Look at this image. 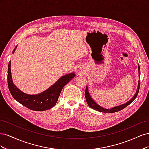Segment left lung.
Here are the masks:
<instances>
[{
  "label": "left lung",
  "mask_w": 149,
  "mask_h": 149,
  "mask_svg": "<svg viewBox=\"0 0 149 149\" xmlns=\"http://www.w3.org/2000/svg\"><path fill=\"white\" fill-rule=\"evenodd\" d=\"M138 68H139V76H140V75H141V71H140L139 65L138 66ZM139 88H140V81H139L138 88H137V90L136 91V93L135 94V95L134 96L132 99H131V100H130L129 102L124 104H123V105H120V106H117V107H114L113 108H111V109H104V108H103V107H101L100 106H99L98 104H97L93 101V100L91 97V96H90L87 87L86 88V90H85L86 101L88 106L91 108H92V109H94V110H96L97 111L102 112H106V113H112V112H118L119 111H121L122 109H124L125 107H126L127 106H129L130 103H132L134 101L135 99L137 97V96L138 95V93H139Z\"/></svg>",
  "instance_id": "1"
}]
</instances>
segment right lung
<instances>
[{
  "instance_id": "add662e5",
  "label": "right lung",
  "mask_w": 149,
  "mask_h": 149,
  "mask_svg": "<svg viewBox=\"0 0 149 149\" xmlns=\"http://www.w3.org/2000/svg\"><path fill=\"white\" fill-rule=\"evenodd\" d=\"M15 48L13 53L15 52ZM10 63L11 61H10L8 63L7 73L8 87L10 94L21 104L29 109L36 111H45L55 106L62 89L75 76L74 73L65 75L46 91L36 95H29L22 92L13 84L11 76Z\"/></svg>"
}]
</instances>
